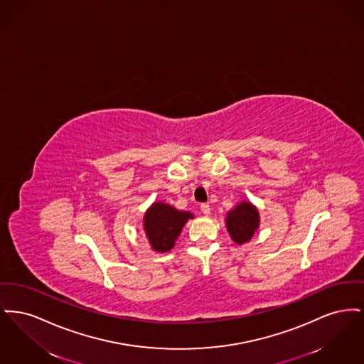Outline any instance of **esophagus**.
Masks as SVG:
<instances>
[{"label":"esophagus","mask_w":364,"mask_h":364,"mask_svg":"<svg viewBox=\"0 0 364 364\" xmlns=\"http://www.w3.org/2000/svg\"><path fill=\"white\" fill-rule=\"evenodd\" d=\"M200 211H202L205 215H210V206H208V203L200 205Z\"/></svg>","instance_id":"34e87169"}]
</instances>
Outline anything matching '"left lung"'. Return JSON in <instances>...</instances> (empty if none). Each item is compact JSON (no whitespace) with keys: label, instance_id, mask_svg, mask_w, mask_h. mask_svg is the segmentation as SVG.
Wrapping results in <instances>:
<instances>
[{"label":"left lung","instance_id":"8db88e82","mask_svg":"<svg viewBox=\"0 0 364 364\" xmlns=\"http://www.w3.org/2000/svg\"><path fill=\"white\" fill-rule=\"evenodd\" d=\"M225 224L232 240L242 245L250 242L259 228V213L251 202L242 200L233 210L228 211Z\"/></svg>","mask_w":364,"mask_h":364}]
</instances>
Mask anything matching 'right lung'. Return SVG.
Here are the masks:
<instances>
[{"mask_svg": "<svg viewBox=\"0 0 364 364\" xmlns=\"http://www.w3.org/2000/svg\"><path fill=\"white\" fill-rule=\"evenodd\" d=\"M190 218H193L190 211H180L168 203L154 202L143 218V229L151 248L156 252L171 251Z\"/></svg>", "mask_w": 364, "mask_h": 364, "instance_id": "right-lung-1", "label": "right lung"}]
</instances>
